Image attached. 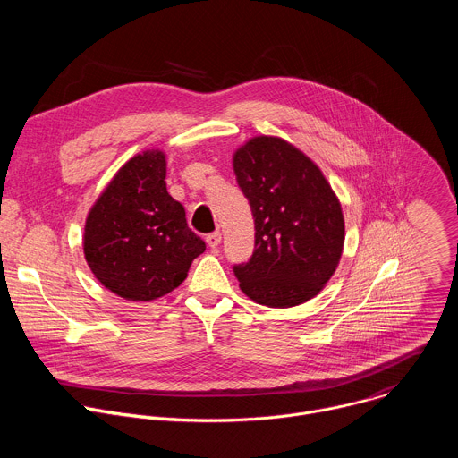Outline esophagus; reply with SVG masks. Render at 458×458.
<instances>
[{
    "mask_svg": "<svg viewBox=\"0 0 458 458\" xmlns=\"http://www.w3.org/2000/svg\"><path fill=\"white\" fill-rule=\"evenodd\" d=\"M207 242L210 248H217L221 244V232H212L207 235Z\"/></svg>",
    "mask_w": 458,
    "mask_h": 458,
    "instance_id": "34e87169",
    "label": "esophagus"
}]
</instances>
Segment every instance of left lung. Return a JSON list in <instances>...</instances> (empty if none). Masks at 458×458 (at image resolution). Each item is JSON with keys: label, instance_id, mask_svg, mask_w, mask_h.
<instances>
[{"label": "left lung", "instance_id": "obj_1", "mask_svg": "<svg viewBox=\"0 0 458 458\" xmlns=\"http://www.w3.org/2000/svg\"><path fill=\"white\" fill-rule=\"evenodd\" d=\"M237 184L255 221V250L235 265L253 302L290 308L335 274L344 246L343 208L320 168L292 143L255 136L233 154Z\"/></svg>", "mask_w": 458, "mask_h": 458}]
</instances>
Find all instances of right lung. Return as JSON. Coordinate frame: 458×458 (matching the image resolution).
<instances>
[{
	"label": "right lung",
	"mask_w": 458,
	"mask_h": 458,
	"mask_svg": "<svg viewBox=\"0 0 458 458\" xmlns=\"http://www.w3.org/2000/svg\"><path fill=\"white\" fill-rule=\"evenodd\" d=\"M165 177V152L145 150L117 170L87 216V263L106 290L126 301L170 293L207 248L188 228Z\"/></svg>",
	"instance_id": "obj_1"
}]
</instances>
